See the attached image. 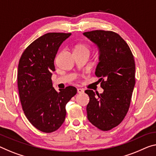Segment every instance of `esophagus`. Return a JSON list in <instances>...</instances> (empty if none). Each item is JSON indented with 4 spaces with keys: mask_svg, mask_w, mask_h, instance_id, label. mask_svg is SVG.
<instances>
[{
    "mask_svg": "<svg viewBox=\"0 0 156 156\" xmlns=\"http://www.w3.org/2000/svg\"><path fill=\"white\" fill-rule=\"evenodd\" d=\"M77 93H84V90L82 88H77Z\"/></svg>",
    "mask_w": 156,
    "mask_h": 156,
    "instance_id": "esophagus-1",
    "label": "esophagus"
}]
</instances>
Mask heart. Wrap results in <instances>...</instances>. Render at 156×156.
Wrapping results in <instances>:
<instances>
[{
    "label": "heart",
    "instance_id": "heart-1",
    "mask_svg": "<svg viewBox=\"0 0 156 156\" xmlns=\"http://www.w3.org/2000/svg\"><path fill=\"white\" fill-rule=\"evenodd\" d=\"M74 51H75V54H81V53L89 54L90 47L88 44H85V43H78V44H76L75 46Z\"/></svg>",
    "mask_w": 156,
    "mask_h": 156
}]
</instances>
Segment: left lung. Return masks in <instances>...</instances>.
<instances>
[{"mask_svg":"<svg viewBox=\"0 0 156 156\" xmlns=\"http://www.w3.org/2000/svg\"><path fill=\"white\" fill-rule=\"evenodd\" d=\"M99 49V63L95 75L100 77L102 93L95 96L86 90L90 100L86 107L87 118L100 130L116 127L125 118L130 107L135 84V63L126 42L113 31L95 30L83 33Z\"/></svg>","mask_w":156,"mask_h":156,"instance_id":"8db88e82","label":"left lung"}]
</instances>
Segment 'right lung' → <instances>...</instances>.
Returning <instances> with one entry per match:
<instances>
[{
	"mask_svg": "<svg viewBox=\"0 0 156 156\" xmlns=\"http://www.w3.org/2000/svg\"><path fill=\"white\" fill-rule=\"evenodd\" d=\"M71 33H48L33 41L21 55L17 84L25 116L40 131L58 130L66 116V105L77 90L68 86L56 91L52 86L54 59L59 47Z\"/></svg>",
	"mask_w": 156,
	"mask_h": 156,
	"instance_id": "right-lung-1",
	"label": "right lung"
}]
</instances>
